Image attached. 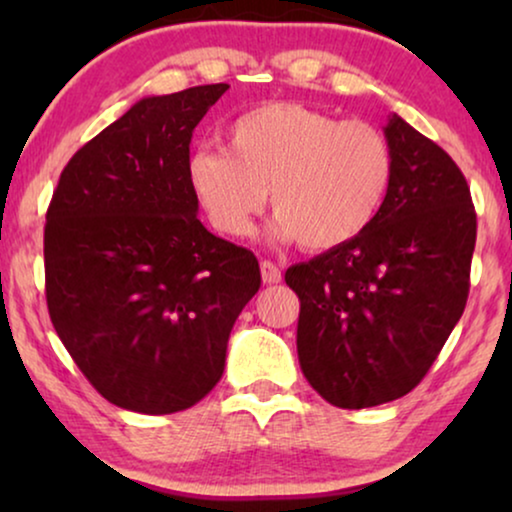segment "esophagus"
Here are the masks:
<instances>
[{
  "label": "esophagus",
  "instance_id": "1",
  "mask_svg": "<svg viewBox=\"0 0 512 512\" xmlns=\"http://www.w3.org/2000/svg\"><path fill=\"white\" fill-rule=\"evenodd\" d=\"M261 277L265 284H279L282 282V270L272 261H261Z\"/></svg>",
  "mask_w": 512,
  "mask_h": 512
}]
</instances>
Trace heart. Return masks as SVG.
<instances>
[{"instance_id": "b5f03b06", "label": "heart", "mask_w": 512, "mask_h": 512, "mask_svg": "<svg viewBox=\"0 0 512 512\" xmlns=\"http://www.w3.org/2000/svg\"><path fill=\"white\" fill-rule=\"evenodd\" d=\"M188 186L219 233L247 237L268 193L279 240L307 251L345 247L382 212L394 153L382 130L298 102H265L228 128V151L195 146Z\"/></svg>"}]
</instances>
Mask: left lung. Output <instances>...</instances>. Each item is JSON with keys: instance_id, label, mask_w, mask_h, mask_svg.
Returning a JSON list of instances; mask_svg holds the SVG:
<instances>
[{"instance_id": "left-lung-1", "label": "left lung", "mask_w": 512, "mask_h": 512, "mask_svg": "<svg viewBox=\"0 0 512 512\" xmlns=\"http://www.w3.org/2000/svg\"><path fill=\"white\" fill-rule=\"evenodd\" d=\"M394 179L382 212L345 247L286 270L298 293V361L312 389L347 410L417 387L457 326L471 286L475 207L436 142L391 114Z\"/></svg>"}]
</instances>
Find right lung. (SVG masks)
<instances>
[{
  "label": "right lung",
  "mask_w": 512,
  "mask_h": 512,
  "mask_svg": "<svg viewBox=\"0 0 512 512\" xmlns=\"http://www.w3.org/2000/svg\"><path fill=\"white\" fill-rule=\"evenodd\" d=\"M228 88L132 104L74 153L48 205V314L118 408L170 415L205 398L261 286L256 256L202 226L186 179L195 125Z\"/></svg>",
  "instance_id": "obj_1"
}]
</instances>
